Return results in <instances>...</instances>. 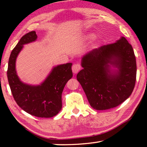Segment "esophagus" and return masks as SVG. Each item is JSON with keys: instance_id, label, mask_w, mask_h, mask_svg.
Segmentation results:
<instances>
[{"instance_id": "34e87169", "label": "esophagus", "mask_w": 147, "mask_h": 147, "mask_svg": "<svg viewBox=\"0 0 147 147\" xmlns=\"http://www.w3.org/2000/svg\"><path fill=\"white\" fill-rule=\"evenodd\" d=\"M72 70L74 74H76L80 70V66L79 64H74L72 67Z\"/></svg>"}]
</instances>
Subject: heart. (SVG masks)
<instances>
[{"instance_id":"heart-1","label":"heart","mask_w":147,"mask_h":147,"mask_svg":"<svg viewBox=\"0 0 147 147\" xmlns=\"http://www.w3.org/2000/svg\"><path fill=\"white\" fill-rule=\"evenodd\" d=\"M94 36V34H92V33H87V34L84 35L83 38L85 39V40H90V39L93 38ZM98 43H99V41L98 40H96L94 44L92 45V47H93V48H96V47H98Z\"/></svg>"}]
</instances>
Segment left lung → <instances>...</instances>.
Masks as SVG:
<instances>
[{
  "instance_id": "left-lung-1",
  "label": "left lung",
  "mask_w": 147,
  "mask_h": 147,
  "mask_svg": "<svg viewBox=\"0 0 147 147\" xmlns=\"http://www.w3.org/2000/svg\"><path fill=\"white\" fill-rule=\"evenodd\" d=\"M81 66L83 69L76 78L94 109L114 108L133 92L136 58L133 47L125 37L86 53L82 57Z\"/></svg>"
}]
</instances>
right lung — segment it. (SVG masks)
<instances>
[{"label":"right lung","instance_id":"add662e5","mask_svg":"<svg viewBox=\"0 0 147 147\" xmlns=\"http://www.w3.org/2000/svg\"><path fill=\"white\" fill-rule=\"evenodd\" d=\"M37 39L35 31L20 38L12 51L8 65L7 77L12 96L17 105L28 114L41 118L57 115L62 109V93L68 80L73 77L71 63L57 65L39 85L24 83L16 71V60L23 45Z\"/></svg>","mask_w":147,"mask_h":147}]
</instances>
